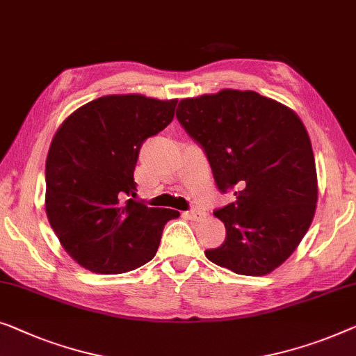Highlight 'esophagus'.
<instances>
[{
    "label": "esophagus",
    "instance_id": "esophagus-1",
    "mask_svg": "<svg viewBox=\"0 0 356 356\" xmlns=\"http://www.w3.org/2000/svg\"><path fill=\"white\" fill-rule=\"evenodd\" d=\"M184 215H186L189 220H200L204 216V212H200V210H195V209H191V210H188V212H184Z\"/></svg>",
    "mask_w": 356,
    "mask_h": 356
}]
</instances>
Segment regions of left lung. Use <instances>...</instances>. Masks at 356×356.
<instances>
[{
    "label": "left lung",
    "instance_id": "8db88e82",
    "mask_svg": "<svg viewBox=\"0 0 356 356\" xmlns=\"http://www.w3.org/2000/svg\"><path fill=\"white\" fill-rule=\"evenodd\" d=\"M177 118L204 149L220 193L226 239L205 250L215 265L264 276L289 259L316 210L315 156L300 118L255 91L223 90L179 101Z\"/></svg>",
    "mask_w": 356,
    "mask_h": 356
}]
</instances>
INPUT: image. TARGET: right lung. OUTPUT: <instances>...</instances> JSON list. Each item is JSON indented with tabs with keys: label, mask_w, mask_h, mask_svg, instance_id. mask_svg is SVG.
I'll list each match as a JSON object with an SVG mask.
<instances>
[{
	"label": "right lung",
	"mask_w": 356,
	"mask_h": 356,
	"mask_svg": "<svg viewBox=\"0 0 356 356\" xmlns=\"http://www.w3.org/2000/svg\"><path fill=\"white\" fill-rule=\"evenodd\" d=\"M177 99L102 96L65 118L46 159V215L76 264L118 275L154 259L172 209L128 199L143 143L175 117Z\"/></svg>",
	"instance_id": "add662e5"
}]
</instances>
